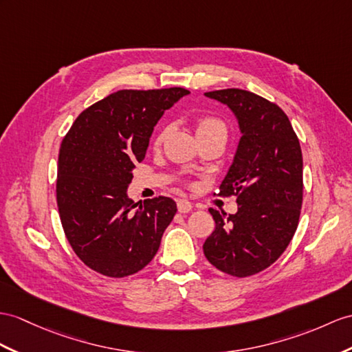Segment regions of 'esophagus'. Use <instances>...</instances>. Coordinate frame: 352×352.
Masks as SVG:
<instances>
[{
    "mask_svg": "<svg viewBox=\"0 0 352 352\" xmlns=\"http://www.w3.org/2000/svg\"><path fill=\"white\" fill-rule=\"evenodd\" d=\"M177 210L181 213H188L190 210H192V203L185 200V199L177 200Z\"/></svg>",
    "mask_w": 352,
    "mask_h": 352,
    "instance_id": "34e87169",
    "label": "esophagus"
}]
</instances>
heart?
Masks as SVG:
<instances>
[{"label":"heart","instance_id":"b5f03b06","mask_svg":"<svg viewBox=\"0 0 352 352\" xmlns=\"http://www.w3.org/2000/svg\"><path fill=\"white\" fill-rule=\"evenodd\" d=\"M212 131H226L224 122H222L221 119L213 118V116H203L197 119V135L204 134V133H212ZM166 134H167V128L158 134L155 143L160 144L162 139L166 137Z\"/></svg>","mask_w":352,"mask_h":352}]
</instances>
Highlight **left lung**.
<instances>
[{"label": "left lung", "instance_id": "left-lung-1", "mask_svg": "<svg viewBox=\"0 0 352 352\" xmlns=\"http://www.w3.org/2000/svg\"><path fill=\"white\" fill-rule=\"evenodd\" d=\"M236 118L241 140L219 186L237 195L234 215L209 209L215 231L203 252L231 276L255 275L275 263L293 239L303 200V158L284 110L243 89L206 92Z\"/></svg>", "mask_w": 352, "mask_h": 352}]
</instances>
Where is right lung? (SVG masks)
Wrapping results in <instances>:
<instances>
[{
  "label": "right lung",
  "mask_w": 352,
  "mask_h": 352,
  "mask_svg": "<svg viewBox=\"0 0 352 352\" xmlns=\"http://www.w3.org/2000/svg\"><path fill=\"white\" fill-rule=\"evenodd\" d=\"M188 94L184 88L113 92L83 110L64 137L59 218L76 255L101 275L124 278L148 265L177 212L168 197L134 203L128 185L153 126Z\"/></svg>",
  "instance_id": "obj_1"
}]
</instances>
